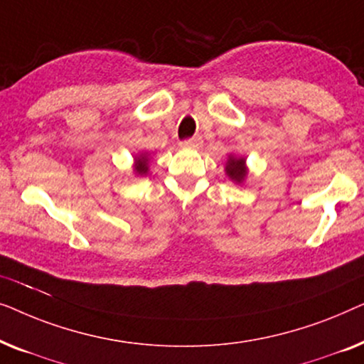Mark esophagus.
<instances>
[{"mask_svg": "<svg viewBox=\"0 0 364 364\" xmlns=\"http://www.w3.org/2000/svg\"><path fill=\"white\" fill-rule=\"evenodd\" d=\"M202 144H203L202 137L196 136V137H191V139H187V141L181 142V146L186 147V149H200Z\"/></svg>", "mask_w": 364, "mask_h": 364, "instance_id": "34e87169", "label": "esophagus"}]
</instances>
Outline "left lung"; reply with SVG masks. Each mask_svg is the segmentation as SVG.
<instances>
[{
    "label": "left lung",
    "instance_id": "left-lung-1",
    "mask_svg": "<svg viewBox=\"0 0 364 364\" xmlns=\"http://www.w3.org/2000/svg\"><path fill=\"white\" fill-rule=\"evenodd\" d=\"M225 173L233 183L242 186L248 176L247 159L243 156H237V154H228L225 162Z\"/></svg>",
    "mask_w": 364,
    "mask_h": 364
}]
</instances>
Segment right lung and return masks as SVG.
Returning <instances> with one entry per match:
<instances>
[{"mask_svg":"<svg viewBox=\"0 0 364 364\" xmlns=\"http://www.w3.org/2000/svg\"><path fill=\"white\" fill-rule=\"evenodd\" d=\"M149 162H151V154L141 152L134 156V173L137 177H144L149 173Z\"/></svg>","mask_w":364,"mask_h":364,"instance_id":"add662e5","label":"right lung"}]
</instances>
